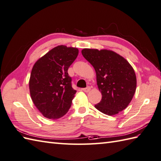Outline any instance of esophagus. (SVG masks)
Listing matches in <instances>:
<instances>
[{
	"label": "esophagus",
	"instance_id": "34e87169",
	"mask_svg": "<svg viewBox=\"0 0 161 161\" xmlns=\"http://www.w3.org/2000/svg\"><path fill=\"white\" fill-rule=\"evenodd\" d=\"M83 91H84L85 92H89L90 91H91V87H90V86H87L86 88H83Z\"/></svg>",
	"mask_w": 161,
	"mask_h": 161
}]
</instances>
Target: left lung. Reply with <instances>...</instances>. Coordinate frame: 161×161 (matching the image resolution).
Instances as JSON below:
<instances>
[{"label": "left lung", "instance_id": "8db88e82", "mask_svg": "<svg viewBox=\"0 0 161 161\" xmlns=\"http://www.w3.org/2000/svg\"><path fill=\"white\" fill-rule=\"evenodd\" d=\"M81 53L94 67L98 88L102 92V100L95 107L109 116L125 109L136 88V77L132 66L112 51L84 48Z\"/></svg>", "mask_w": 161, "mask_h": 161}]
</instances>
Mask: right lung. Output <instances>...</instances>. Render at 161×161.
Wrapping results in <instances>:
<instances>
[{
	"mask_svg": "<svg viewBox=\"0 0 161 161\" xmlns=\"http://www.w3.org/2000/svg\"><path fill=\"white\" fill-rule=\"evenodd\" d=\"M77 48L56 47L33 66L29 80L33 103L48 119L62 117L71 106L76 91L68 69L78 55Z\"/></svg>",
	"mask_w": 161,
	"mask_h": 161,
	"instance_id": "1",
	"label": "right lung"
}]
</instances>
